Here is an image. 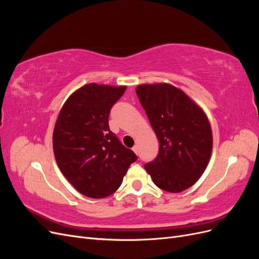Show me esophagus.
Masks as SVG:
<instances>
[{
    "label": "esophagus",
    "mask_w": 259,
    "mask_h": 259,
    "mask_svg": "<svg viewBox=\"0 0 259 259\" xmlns=\"http://www.w3.org/2000/svg\"><path fill=\"white\" fill-rule=\"evenodd\" d=\"M133 151H134L136 154H138V147H137V146L133 147Z\"/></svg>",
    "instance_id": "1"
}]
</instances>
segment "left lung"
Listing matches in <instances>:
<instances>
[{"mask_svg": "<svg viewBox=\"0 0 259 259\" xmlns=\"http://www.w3.org/2000/svg\"><path fill=\"white\" fill-rule=\"evenodd\" d=\"M136 93L160 142L158 156L145 168L160 189L182 192L198 182L209 162L213 135L207 116L170 84H142Z\"/></svg>", "mask_w": 259, "mask_h": 259, "instance_id": "8db88e82", "label": "left lung"}]
</instances>
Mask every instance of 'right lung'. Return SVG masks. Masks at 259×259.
Instances as JSON below:
<instances>
[{
  "mask_svg": "<svg viewBox=\"0 0 259 259\" xmlns=\"http://www.w3.org/2000/svg\"><path fill=\"white\" fill-rule=\"evenodd\" d=\"M126 86L90 83L67 99L53 133L55 159L61 173L89 198L115 192L133 162L137 160L109 128L112 106Z\"/></svg>",
  "mask_w": 259,
  "mask_h": 259,
  "instance_id": "1",
  "label": "right lung"
}]
</instances>
